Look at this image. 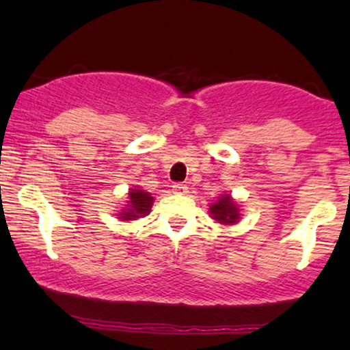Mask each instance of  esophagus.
<instances>
[{"mask_svg": "<svg viewBox=\"0 0 350 350\" xmlns=\"http://www.w3.org/2000/svg\"><path fill=\"white\" fill-rule=\"evenodd\" d=\"M172 192H174V194L184 196V194H187V192H189V187L183 183H176L174 186H172Z\"/></svg>", "mask_w": 350, "mask_h": 350, "instance_id": "obj_1", "label": "esophagus"}]
</instances>
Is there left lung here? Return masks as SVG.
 Masks as SVG:
<instances>
[{
    "label": "left lung",
    "instance_id": "obj_1",
    "mask_svg": "<svg viewBox=\"0 0 350 350\" xmlns=\"http://www.w3.org/2000/svg\"><path fill=\"white\" fill-rule=\"evenodd\" d=\"M208 212H211L212 219L220 224H226V226L237 224L240 219V208L237 206L235 200L228 194L217 199V202L212 204Z\"/></svg>",
    "mask_w": 350,
    "mask_h": 350
}]
</instances>
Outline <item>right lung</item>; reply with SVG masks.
Here are the masks:
<instances>
[{"label": "right lung", "mask_w": 350, "mask_h": 350, "mask_svg": "<svg viewBox=\"0 0 350 350\" xmlns=\"http://www.w3.org/2000/svg\"><path fill=\"white\" fill-rule=\"evenodd\" d=\"M154 199L151 198L150 192H144L142 189H131L128 192V204L126 207L120 212L118 219L122 220H136L139 217L150 214Z\"/></svg>", "instance_id": "add662e5"}]
</instances>
